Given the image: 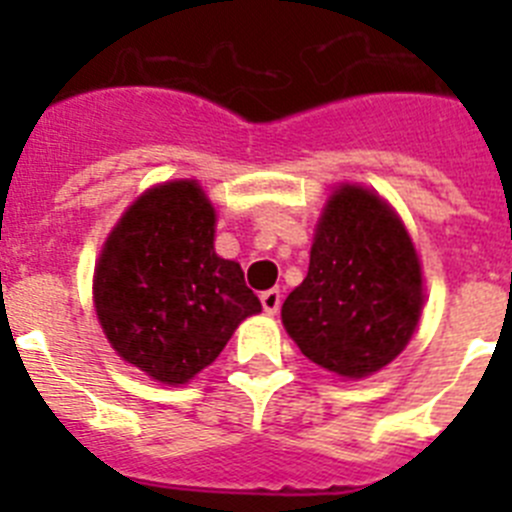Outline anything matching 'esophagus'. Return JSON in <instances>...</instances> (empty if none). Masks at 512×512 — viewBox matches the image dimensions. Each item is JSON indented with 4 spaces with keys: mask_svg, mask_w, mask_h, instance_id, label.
<instances>
[{
    "mask_svg": "<svg viewBox=\"0 0 512 512\" xmlns=\"http://www.w3.org/2000/svg\"><path fill=\"white\" fill-rule=\"evenodd\" d=\"M261 305H264V310L269 315H277L279 307H282V292L279 289H266V292H261Z\"/></svg>",
    "mask_w": 512,
    "mask_h": 512,
    "instance_id": "34e87169",
    "label": "esophagus"
}]
</instances>
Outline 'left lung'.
<instances>
[{
  "instance_id": "obj_1",
  "label": "left lung",
  "mask_w": 512,
  "mask_h": 512,
  "mask_svg": "<svg viewBox=\"0 0 512 512\" xmlns=\"http://www.w3.org/2000/svg\"><path fill=\"white\" fill-rule=\"evenodd\" d=\"M420 307V261L400 217L369 189H338L320 217L305 282L282 305L292 341L328 372L359 379L408 346Z\"/></svg>"
}]
</instances>
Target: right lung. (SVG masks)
<instances>
[{
    "label": "right lung",
    "instance_id": "add662e5",
    "mask_svg": "<svg viewBox=\"0 0 512 512\" xmlns=\"http://www.w3.org/2000/svg\"><path fill=\"white\" fill-rule=\"evenodd\" d=\"M215 210L197 182L153 187L112 230L94 271V305L117 354L184 384L261 310L241 264L215 253Z\"/></svg>",
    "mask_w": 512,
    "mask_h": 512
}]
</instances>
